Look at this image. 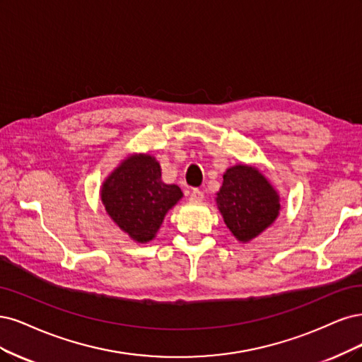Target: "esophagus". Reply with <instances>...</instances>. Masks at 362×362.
<instances>
[{
    "label": "esophagus",
    "instance_id": "esophagus-1",
    "mask_svg": "<svg viewBox=\"0 0 362 362\" xmlns=\"http://www.w3.org/2000/svg\"><path fill=\"white\" fill-rule=\"evenodd\" d=\"M203 198H204V192H203V191H200V189H192V191H191L189 200H191L192 203H202Z\"/></svg>",
    "mask_w": 362,
    "mask_h": 362
}]
</instances>
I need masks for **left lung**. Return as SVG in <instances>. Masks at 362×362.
<instances>
[{"mask_svg":"<svg viewBox=\"0 0 362 362\" xmlns=\"http://www.w3.org/2000/svg\"><path fill=\"white\" fill-rule=\"evenodd\" d=\"M216 202L227 227L240 242L260 235L279 212L276 191L262 173L248 165L226 171Z\"/></svg>","mask_w":362,"mask_h":362,"instance_id":"8db88e82","label":"left lung"}]
</instances>
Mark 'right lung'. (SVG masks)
Returning a JSON list of instances; mask_svg holds the SVG:
<instances>
[{"label":"right lung","mask_w":362,"mask_h":362,"mask_svg":"<svg viewBox=\"0 0 362 362\" xmlns=\"http://www.w3.org/2000/svg\"><path fill=\"white\" fill-rule=\"evenodd\" d=\"M180 198L179 186L160 180V167L148 155L127 158L102 188V202L108 215L141 243L155 238L168 209Z\"/></svg>","instance_id":"right-lung-1"}]
</instances>
